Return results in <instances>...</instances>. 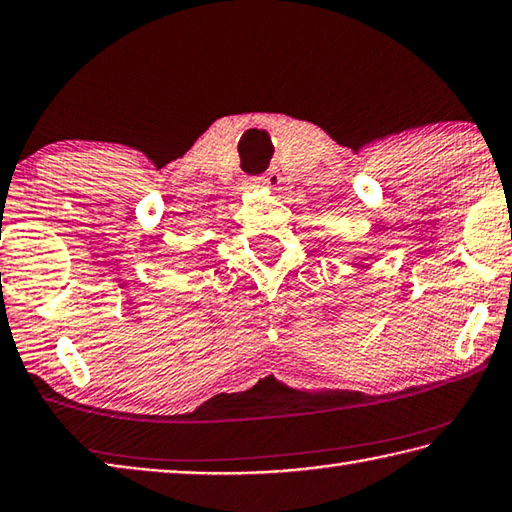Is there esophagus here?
<instances>
[{"instance_id":"esophagus-1","label":"esophagus","mask_w":512,"mask_h":512,"mask_svg":"<svg viewBox=\"0 0 512 512\" xmlns=\"http://www.w3.org/2000/svg\"><path fill=\"white\" fill-rule=\"evenodd\" d=\"M253 181L259 185V188H271V190H275L277 185L282 183V176H280V172H277L275 167H273V170H268V172H264V174L255 176Z\"/></svg>"}]
</instances>
